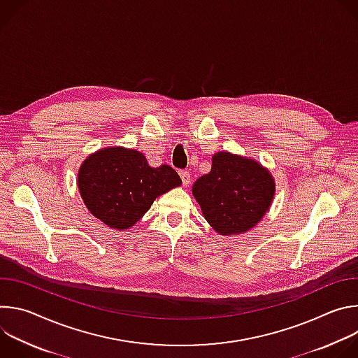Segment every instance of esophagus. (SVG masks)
Segmentation results:
<instances>
[{
	"label": "esophagus",
	"mask_w": 358,
	"mask_h": 358,
	"mask_svg": "<svg viewBox=\"0 0 358 358\" xmlns=\"http://www.w3.org/2000/svg\"><path fill=\"white\" fill-rule=\"evenodd\" d=\"M178 174H180V177H181V181H182L184 185H188V184L191 182V177H189V173H188V171L181 170Z\"/></svg>",
	"instance_id": "obj_1"
}]
</instances>
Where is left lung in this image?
<instances>
[{
	"instance_id": "obj_1",
	"label": "left lung",
	"mask_w": 358,
	"mask_h": 358,
	"mask_svg": "<svg viewBox=\"0 0 358 358\" xmlns=\"http://www.w3.org/2000/svg\"><path fill=\"white\" fill-rule=\"evenodd\" d=\"M275 191V178L268 169L229 151L215 152L211 171L192 185L203 218L222 236L257 227L269 211Z\"/></svg>"
}]
</instances>
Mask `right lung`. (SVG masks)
<instances>
[{"label": "right lung", "mask_w": 358, "mask_h": 358, "mask_svg": "<svg viewBox=\"0 0 358 358\" xmlns=\"http://www.w3.org/2000/svg\"><path fill=\"white\" fill-rule=\"evenodd\" d=\"M174 169H152L144 155L122 145L89 155L78 171V188L87 211L106 227L131 228L155 199L181 185Z\"/></svg>", "instance_id": "add662e5"}]
</instances>
